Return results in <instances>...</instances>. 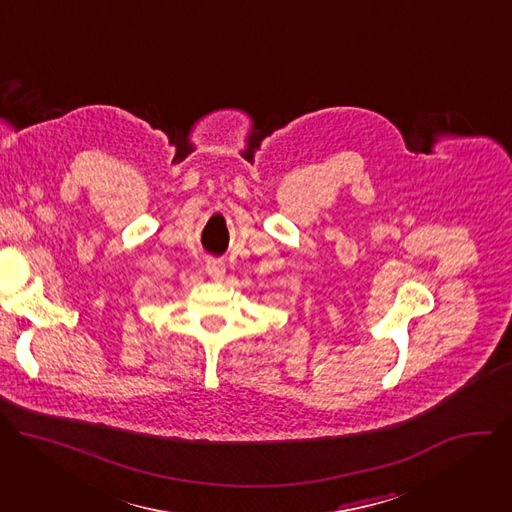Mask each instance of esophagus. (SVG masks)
I'll return each mask as SVG.
<instances>
[{
  "label": "esophagus",
  "instance_id": "esophagus-1",
  "mask_svg": "<svg viewBox=\"0 0 512 512\" xmlns=\"http://www.w3.org/2000/svg\"><path fill=\"white\" fill-rule=\"evenodd\" d=\"M206 273L212 277V279H223L225 275V263L221 259H208L206 261Z\"/></svg>",
  "mask_w": 512,
  "mask_h": 512
}]
</instances>
